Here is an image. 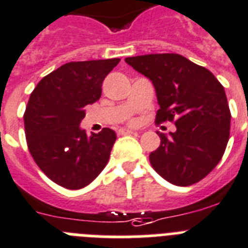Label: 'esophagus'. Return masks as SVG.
I'll return each mask as SVG.
<instances>
[{"instance_id":"esophagus-1","label":"esophagus","mask_w":248,"mask_h":248,"mask_svg":"<svg viewBox=\"0 0 248 248\" xmlns=\"http://www.w3.org/2000/svg\"><path fill=\"white\" fill-rule=\"evenodd\" d=\"M131 134H135V131H131L128 128H120L118 130V135L120 136H124V135H131Z\"/></svg>"}]
</instances>
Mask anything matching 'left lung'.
<instances>
[{
	"label": "left lung",
	"mask_w": 248,
	"mask_h": 248,
	"mask_svg": "<svg viewBox=\"0 0 248 248\" xmlns=\"http://www.w3.org/2000/svg\"><path fill=\"white\" fill-rule=\"evenodd\" d=\"M124 62L153 82L160 108L156 124L174 122L175 132L159 134L150 163L165 180L195 184L217 166L230 139L231 112L223 85L204 66L179 54H149Z\"/></svg>",
	"instance_id": "1"
}]
</instances>
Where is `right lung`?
Masks as SVG:
<instances>
[{
	"label": "right lung",
	"instance_id": "obj_1",
	"mask_svg": "<svg viewBox=\"0 0 248 248\" xmlns=\"http://www.w3.org/2000/svg\"><path fill=\"white\" fill-rule=\"evenodd\" d=\"M120 59L70 62L37 83L24 114L28 147L41 171L66 189H82L107 165L116 132L87 136L84 107L101 98L102 83Z\"/></svg>",
	"mask_w": 248,
	"mask_h": 248
}]
</instances>
